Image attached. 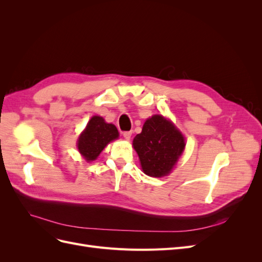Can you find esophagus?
Returning a JSON list of instances; mask_svg holds the SVG:
<instances>
[{
  "label": "esophagus",
  "instance_id": "1",
  "mask_svg": "<svg viewBox=\"0 0 262 262\" xmlns=\"http://www.w3.org/2000/svg\"><path fill=\"white\" fill-rule=\"evenodd\" d=\"M131 136H132V132H131V131L123 132V138H124L125 140H130V139H131Z\"/></svg>",
  "mask_w": 262,
  "mask_h": 262
}]
</instances>
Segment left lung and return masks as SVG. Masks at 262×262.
Listing matches in <instances>:
<instances>
[{"mask_svg": "<svg viewBox=\"0 0 262 262\" xmlns=\"http://www.w3.org/2000/svg\"><path fill=\"white\" fill-rule=\"evenodd\" d=\"M186 146L185 138L168 119L154 115L133 139L141 167L149 177H164L176 165Z\"/></svg>", "mask_w": 262, "mask_h": 262, "instance_id": "left-lung-1", "label": "left lung"}]
</instances>
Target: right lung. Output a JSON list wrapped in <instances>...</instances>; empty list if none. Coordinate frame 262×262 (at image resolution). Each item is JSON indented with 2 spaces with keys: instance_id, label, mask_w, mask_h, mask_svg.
Listing matches in <instances>:
<instances>
[{
  "instance_id": "right-lung-1",
  "label": "right lung",
  "mask_w": 262,
  "mask_h": 262,
  "mask_svg": "<svg viewBox=\"0 0 262 262\" xmlns=\"http://www.w3.org/2000/svg\"><path fill=\"white\" fill-rule=\"evenodd\" d=\"M116 125L107 123L99 116H94L77 140V148L87 162L95 161L108 143L118 139Z\"/></svg>"
}]
</instances>
